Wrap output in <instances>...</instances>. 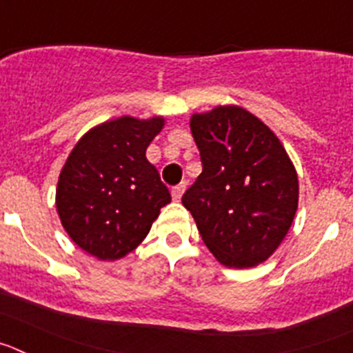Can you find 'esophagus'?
<instances>
[{
    "label": "esophagus",
    "instance_id": "esophagus-1",
    "mask_svg": "<svg viewBox=\"0 0 353 353\" xmlns=\"http://www.w3.org/2000/svg\"><path fill=\"white\" fill-rule=\"evenodd\" d=\"M183 192H185V183H179V185L171 189V196H173L174 201H180L183 196Z\"/></svg>",
    "mask_w": 353,
    "mask_h": 353
}]
</instances>
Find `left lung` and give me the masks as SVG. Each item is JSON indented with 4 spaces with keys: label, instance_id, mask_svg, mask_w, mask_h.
Returning a JSON list of instances; mask_svg holds the SVG:
<instances>
[{
    "label": "left lung",
    "instance_id": "obj_1",
    "mask_svg": "<svg viewBox=\"0 0 353 353\" xmlns=\"http://www.w3.org/2000/svg\"><path fill=\"white\" fill-rule=\"evenodd\" d=\"M203 171L183 194L205 245L224 267L251 269L281 245L299 207V176L274 130L240 105L191 117Z\"/></svg>",
    "mask_w": 353,
    "mask_h": 353
}]
</instances>
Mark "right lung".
<instances>
[{"label":"right lung","instance_id":"obj_1","mask_svg":"<svg viewBox=\"0 0 353 353\" xmlns=\"http://www.w3.org/2000/svg\"><path fill=\"white\" fill-rule=\"evenodd\" d=\"M164 117L102 121L76 143L56 185V210L76 245L102 261L127 256L171 201L146 148Z\"/></svg>","mask_w":353,"mask_h":353}]
</instances>
